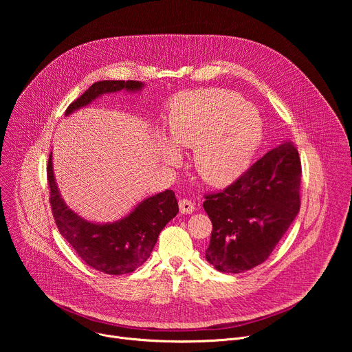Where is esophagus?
Listing matches in <instances>:
<instances>
[{
    "label": "esophagus",
    "instance_id": "esophagus-1",
    "mask_svg": "<svg viewBox=\"0 0 352 352\" xmlns=\"http://www.w3.org/2000/svg\"><path fill=\"white\" fill-rule=\"evenodd\" d=\"M195 210V204L189 199H181L179 200V212L182 214H190Z\"/></svg>",
    "mask_w": 352,
    "mask_h": 352
}]
</instances>
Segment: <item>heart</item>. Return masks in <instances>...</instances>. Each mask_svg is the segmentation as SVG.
Segmentation results:
<instances>
[{
	"mask_svg": "<svg viewBox=\"0 0 352 352\" xmlns=\"http://www.w3.org/2000/svg\"><path fill=\"white\" fill-rule=\"evenodd\" d=\"M170 135L160 143L168 163L179 157L175 147L195 148L193 166L206 184L223 186L238 178L255 156L263 136L258 110L224 89L184 91L170 104Z\"/></svg>",
	"mask_w": 352,
	"mask_h": 352,
	"instance_id": "obj_1",
	"label": "heart"
}]
</instances>
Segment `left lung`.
<instances>
[{
	"label": "left lung",
	"mask_w": 352,
	"mask_h": 352,
	"mask_svg": "<svg viewBox=\"0 0 352 352\" xmlns=\"http://www.w3.org/2000/svg\"><path fill=\"white\" fill-rule=\"evenodd\" d=\"M300 177L298 150L284 140L231 185L205 195L213 224L206 259L216 270L242 273L270 256L299 212Z\"/></svg>",
	"instance_id": "8db88e82"
}]
</instances>
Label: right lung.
Returning <instances> with one entry per match:
<instances>
[{"instance_id": "1", "label": "right lung", "mask_w": 352, "mask_h": 352, "mask_svg": "<svg viewBox=\"0 0 352 352\" xmlns=\"http://www.w3.org/2000/svg\"><path fill=\"white\" fill-rule=\"evenodd\" d=\"M140 87L142 82L138 80L96 82L68 106L65 116L87 106L104 93H114L122 89L136 91ZM47 181L50 205L60 234L87 266L106 274H126L142 266L152 254L162 230L179 210L175 193L167 189L144 199L132 213L120 221L94 224L75 214L64 204L54 179L52 155L47 164Z\"/></svg>"}]
</instances>
